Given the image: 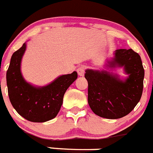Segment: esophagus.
Segmentation results:
<instances>
[{
    "label": "esophagus",
    "mask_w": 153,
    "mask_h": 153,
    "mask_svg": "<svg viewBox=\"0 0 153 153\" xmlns=\"http://www.w3.org/2000/svg\"><path fill=\"white\" fill-rule=\"evenodd\" d=\"M77 72H78V74L79 76H81V77L84 76V75H85V68H84L83 66L79 67V68L77 69Z\"/></svg>",
    "instance_id": "34e87169"
}]
</instances>
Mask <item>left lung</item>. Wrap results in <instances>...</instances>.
I'll return each instance as SVG.
<instances>
[{
	"mask_svg": "<svg viewBox=\"0 0 153 153\" xmlns=\"http://www.w3.org/2000/svg\"><path fill=\"white\" fill-rule=\"evenodd\" d=\"M118 68H123L126 78L112 72ZM105 69L85 70L88 102L97 116L119 119L130 114L141 98L144 79L141 58L132 49H117L114 57L107 59Z\"/></svg>",
	"mask_w": 153,
	"mask_h": 153,
	"instance_id": "obj_1",
	"label": "left lung"
}]
</instances>
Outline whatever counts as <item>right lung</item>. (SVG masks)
Listing matches in <instances>:
<instances>
[{"instance_id": "1", "label": "right lung", "mask_w": 153, "mask_h": 153, "mask_svg": "<svg viewBox=\"0 0 153 153\" xmlns=\"http://www.w3.org/2000/svg\"><path fill=\"white\" fill-rule=\"evenodd\" d=\"M27 43L12 55L7 71L8 95L12 106L20 116L35 123L50 120L59 112L67 89L78 78L73 71L60 75L45 86H35L24 79L21 72V61Z\"/></svg>"}]
</instances>
